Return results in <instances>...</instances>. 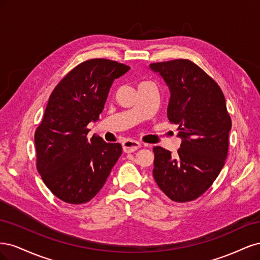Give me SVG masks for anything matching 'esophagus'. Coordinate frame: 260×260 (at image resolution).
<instances>
[{
    "instance_id": "obj_1",
    "label": "esophagus",
    "mask_w": 260,
    "mask_h": 260,
    "mask_svg": "<svg viewBox=\"0 0 260 260\" xmlns=\"http://www.w3.org/2000/svg\"><path fill=\"white\" fill-rule=\"evenodd\" d=\"M140 147H141V144L137 142V141H133V140H127L122 143V148L124 153H133Z\"/></svg>"
}]
</instances>
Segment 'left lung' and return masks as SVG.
Listing matches in <instances>:
<instances>
[{"instance_id": "obj_1", "label": "left lung", "mask_w": 260, "mask_h": 260, "mask_svg": "<svg viewBox=\"0 0 260 260\" xmlns=\"http://www.w3.org/2000/svg\"><path fill=\"white\" fill-rule=\"evenodd\" d=\"M168 86L167 117L178 124L176 156L155 146L153 176L172 201L190 202L206 192L224 166L232 127L219 85L188 59L149 65Z\"/></svg>"}]
</instances>
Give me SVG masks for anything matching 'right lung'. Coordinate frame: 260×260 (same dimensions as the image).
<instances>
[{
    "mask_svg": "<svg viewBox=\"0 0 260 260\" xmlns=\"http://www.w3.org/2000/svg\"><path fill=\"white\" fill-rule=\"evenodd\" d=\"M119 62L94 58L75 67L55 86L35 133L37 168L51 192L69 204L95 196L122 153L119 143L86 129L99 120L115 79L129 72Z\"/></svg>",
    "mask_w": 260,
    "mask_h": 260,
    "instance_id": "right-lung-1",
    "label": "right lung"
}]
</instances>
